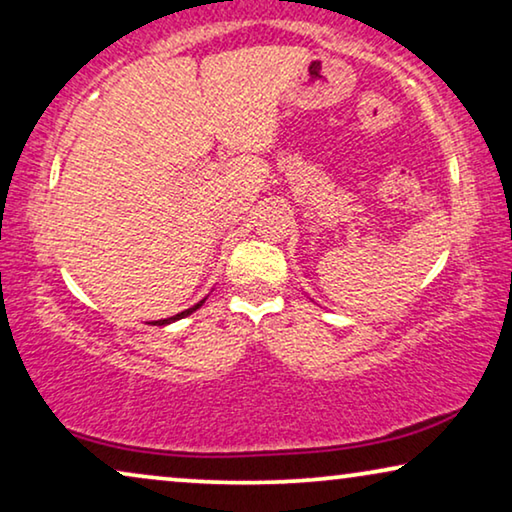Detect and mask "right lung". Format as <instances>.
I'll return each mask as SVG.
<instances>
[{"label":"right lung","instance_id":"right-lung-1","mask_svg":"<svg viewBox=\"0 0 512 512\" xmlns=\"http://www.w3.org/2000/svg\"><path fill=\"white\" fill-rule=\"evenodd\" d=\"M201 304H204V301H199V304H197V306H192V308H187V311H183V313H178V315H174V318H167V320H155V322H153V325H169V322H174V320H181V318H187V315H190V313H194V311H197V308H199Z\"/></svg>","mask_w":512,"mask_h":512}]
</instances>
